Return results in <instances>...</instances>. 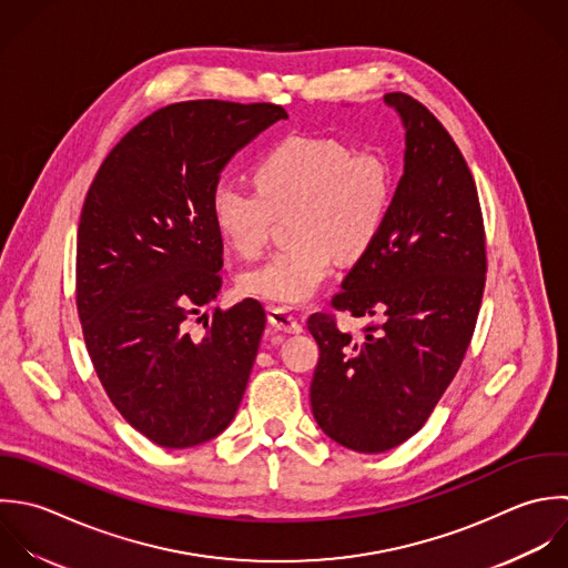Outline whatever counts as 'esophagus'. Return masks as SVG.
I'll return each mask as SVG.
<instances>
[{"mask_svg":"<svg viewBox=\"0 0 568 568\" xmlns=\"http://www.w3.org/2000/svg\"><path fill=\"white\" fill-rule=\"evenodd\" d=\"M267 318H270V323H272L276 329H281V332H285V334H301V332H303V323H301L294 314H290L287 310L274 307V310H270Z\"/></svg>","mask_w":568,"mask_h":568,"instance_id":"1","label":"esophagus"}]
</instances>
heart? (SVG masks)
<instances>
[{
	"label": "heart",
	"instance_id": "b5f03b06",
	"mask_svg": "<svg viewBox=\"0 0 568 568\" xmlns=\"http://www.w3.org/2000/svg\"><path fill=\"white\" fill-rule=\"evenodd\" d=\"M258 190L221 181L212 192L219 234L245 258L265 252L274 216H287L294 245L241 276L247 296L296 307L318 294L343 261L378 239L394 199V170L376 150H354L334 136L292 134L254 165Z\"/></svg>",
	"mask_w": 568,
	"mask_h": 568
}]
</instances>
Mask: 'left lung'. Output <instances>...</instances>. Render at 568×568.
<instances>
[{"label": "left lung", "mask_w": 568, "mask_h": 568, "mask_svg": "<svg viewBox=\"0 0 568 568\" xmlns=\"http://www.w3.org/2000/svg\"><path fill=\"white\" fill-rule=\"evenodd\" d=\"M405 125V172L374 245L332 307L307 327L318 343L310 398L338 445L389 452L423 429L469 349L487 281V239L471 170L445 125L414 97L389 92Z\"/></svg>", "instance_id": "left-lung-1"}]
</instances>
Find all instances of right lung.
<instances>
[{
	"label": "right lung",
	"instance_id": "1",
	"mask_svg": "<svg viewBox=\"0 0 568 568\" xmlns=\"http://www.w3.org/2000/svg\"><path fill=\"white\" fill-rule=\"evenodd\" d=\"M278 119L287 112L276 103L165 105L110 150L88 187L74 283L85 349L110 403L159 447L219 436L245 394L263 305L216 307L203 332L190 321L223 283L212 192L230 159Z\"/></svg>",
	"mask_w": 568,
	"mask_h": 568
}]
</instances>
